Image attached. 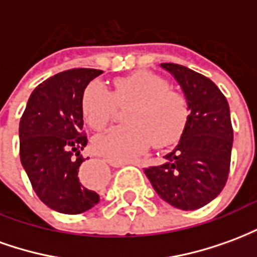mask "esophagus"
<instances>
[{
    "label": "esophagus",
    "mask_w": 257,
    "mask_h": 257,
    "mask_svg": "<svg viewBox=\"0 0 257 257\" xmlns=\"http://www.w3.org/2000/svg\"><path fill=\"white\" fill-rule=\"evenodd\" d=\"M107 162H108L111 167H115V168L123 167V165H128V162H123V161H112V160H107Z\"/></svg>",
    "instance_id": "1"
}]
</instances>
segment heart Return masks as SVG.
I'll list each match as a JSON object with an SVG mask.
<instances>
[{
  "label": "heart",
  "instance_id": "heart-1",
  "mask_svg": "<svg viewBox=\"0 0 257 257\" xmlns=\"http://www.w3.org/2000/svg\"><path fill=\"white\" fill-rule=\"evenodd\" d=\"M117 103L131 104L126 125L108 129L93 140L95 150L112 161H131L154 139L156 146L173 143L183 132L189 117L186 96L151 71H136L114 81V96L97 81L85 88L81 108L92 128L101 129L114 119Z\"/></svg>",
  "mask_w": 257,
  "mask_h": 257
}]
</instances>
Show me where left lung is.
<instances>
[{"instance_id": "1", "label": "left lung", "mask_w": 257, "mask_h": 257, "mask_svg": "<svg viewBox=\"0 0 257 257\" xmlns=\"http://www.w3.org/2000/svg\"><path fill=\"white\" fill-rule=\"evenodd\" d=\"M189 101L180 140L160 165L145 168L153 189L178 209L194 210L215 199L226 186L232 149L230 107L220 89L202 74L161 63Z\"/></svg>"}]
</instances>
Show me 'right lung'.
Listing matches in <instances>:
<instances>
[{
	"label": "right lung",
	"mask_w": 257,
	"mask_h": 257,
	"mask_svg": "<svg viewBox=\"0 0 257 257\" xmlns=\"http://www.w3.org/2000/svg\"><path fill=\"white\" fill-rule=\"evenodd\" d=\"M101 73L71 68L55 74L33 90L20 118V161L31 186L44 204L66 215L82 213L100 199L81 179L85 160L79 154L88 145L81 99Z\"/></svg>",
	"instance_id": "right-lung-1"
}]
</instances>
